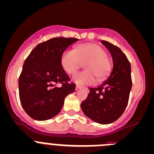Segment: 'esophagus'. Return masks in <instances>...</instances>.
<instances>
[{
	"label": "esophagus",
	"mask_w": 154,
	"mask_h": 154,
	"mask_svg": "<svg viewBox=\"0 0 154 154\" xmlns=\"http://www.w3.org/2000/svg\"><path fill=\"white\" fill-rule=\"evenodd\" d=\"M82 88V86L80 85H76V89H80V88Z\"/></svg>",
	"instance_id": "esophagus-1"
}]
</instances>
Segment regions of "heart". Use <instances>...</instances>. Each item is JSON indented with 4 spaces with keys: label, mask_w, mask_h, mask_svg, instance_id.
<instances>
[{
    "label": "heart",
    "mask_w": 154,
    "mask_h": 154,
    "mask_svg": "<svg viewBox=\"0 0 154 154\" xmlns=\"http://www.w3.org/2000/svg\"><path fill=\"white\" fill-rule=\"evenodd\" d=\"M61 64L65 72L74 75L85 64L86 70L74 76L73 80L82 85H93L104 80L112 68L106 50L97 44L89 43L79 45L74 50L63 52Z\"/></svg>",
    "instance_id": "heart-1"
}]
</instances>
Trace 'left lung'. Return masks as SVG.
<instances>
[{
  "label": "left lung",
  "mask_w": 154,
  "mask_h": 154,
  "mask_svg": "<svg viewBox=\"0 0 154 154\" xmlns=\"http://www.w3.org/2000/svg\"><path fill=\"white\" fill-rule=\"evenodd\" d=\"M112 55L113 69L104 82L89 88L87 99L81 108L87 117L101 124L114 122L122 116L128 104L132 85L131 64L119 47L102 40Z\"/></svg>",
  "instance_id": "obj_1"
}]
</instances>
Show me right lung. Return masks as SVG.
Masks as SVG:
<instances>
[{
	"mask_svg": "<svg viewBox=\"0 0 154 154\" xmlns=\"http://www.w3.org/2000/svg\"><path fill=\"white\" fill-rule=\"evenodd\" d=\"M76 38L56 37L38 44L25 59L19 78L23 109L37 121L50 119L60 112L64 99L75 91V84L62 66L61 57Z\"/></svg>",
	"mask_w": 154,
	"mask_h": 154,
	"instance_id": "right-lung-1",
	"label": "right lung"
}]
</instances>
